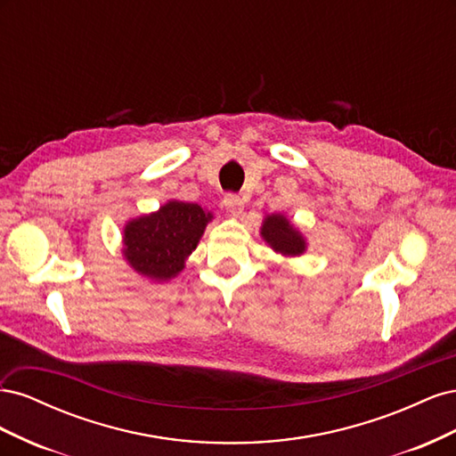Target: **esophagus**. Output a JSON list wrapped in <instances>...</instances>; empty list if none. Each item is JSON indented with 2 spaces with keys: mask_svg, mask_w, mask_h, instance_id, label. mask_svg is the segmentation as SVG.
Instances as JSON below:
<instances>
[{
  "mask_svg": "<svg viewBox=\"0 0 456 456\" xmlns=\"http://www.w3.org/2000/svg\"><path fill=\"white\" fill-rule=\"evenodd\" d=\"M223 203L228 209V213L233 216H240L243 213V200L238 194H226Z\"/></svg>",
  "mask_w": 456,
  "mask_h": 456,
  "instance_id": "esophagus-1",
  "label": "esophagus"
}]
</instances>
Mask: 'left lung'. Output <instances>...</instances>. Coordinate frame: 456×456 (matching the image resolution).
<instances>
[{
	"label": "left lung",
	"instance_id": "1",
	"mask_svg": "<svg viewBox=\"0 0 456 456\" xmlns=\"http://www.w3.org/2000/svg\"><path fill=\"white\" fill-rule=\"evenodd\" d=\"M262 238L281 255L295 256L305 251V240H302L300 233L281 215H270L265 220V224H262Z\"/></svg>",
	"mask_w": 456,
	"mask_h": 456
}]
</instances>
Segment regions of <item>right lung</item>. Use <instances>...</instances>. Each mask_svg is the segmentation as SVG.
<instances>
[{
	"instance_id": "obj_1",
	"label": "right lung",
	"mask_w": 456,
	"mask_h": 456,
	"mask_svg": "<svg viewBox=\"0 0 456 456\" xmlns=\"http://www.w3.org/2000/svg\"><path fill=\"white\" fill-rule=\"evenodd\" d=\"M211 218L198 203L169 201L158 213L126 226V256L139 273L159 281L171 280L184 268L186 256L196 249Z\"/></svg>"
}]
</instances>
